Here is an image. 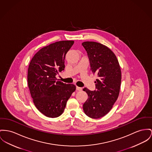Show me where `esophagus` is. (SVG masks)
<instances>
[{
    "label": "esophagus",
    "instance_id": "obj_1",
    "mask_svg": "<svg viewBox=\"0 0 152 152\" xmlns=\"http://www.w3.org/2000/svg\"><path fill=\"white\" fill-rule=\"evenodd\" d=\"M76 89L77 90V91H81L82 90V88H81V87H78V86H76Z\"/></svg>",
    "mask_w": 152,
    "mask_h": 152
}]
</instances>
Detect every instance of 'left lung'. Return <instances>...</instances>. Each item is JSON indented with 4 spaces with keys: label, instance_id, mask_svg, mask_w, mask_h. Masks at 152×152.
I'll list each match as a JSON object with an SVG mask.
<instances>
[{
    "label": "left lung",
    "instance_id": "obj_1",
    "mask_svg": "<svg viewBox=\"0 0 152 152\" xmlns=\"http://www.w3.org/2000/svg\"><path fill=\"white\" fill-rule=\"evenodd\" d=\"M82 45L88 53L91 70L98 77L95 91L83 89L88 99L83 105V110L88 116L98 119L110 111L118 97L121 67L115 55L107 47L93 41L83 42Z\"/></svg>",
    "mask_w": 152,
    "mask_h": 152
}]
</instances>
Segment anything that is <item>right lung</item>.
I'll list each match as a JSON object with an SVG mask.
<instances>
[{
    "mask_svg": "<svg viewBox=\"0 0 152 152\" xmlns=\"http://www.w3.org/2000/svg\"><path fill=\"white\" fill-rule=\"evenodd\" d=\"M74 41H61L38 51L31 60L28 83L31 96L39 111L49 118H57L75 91L73 84L59 81L56 75L64 70V59Z\"/></svg>",
    "mask_w": 152,
    "mask_h": 152,
    "instance_id": "obj_1",
    "label": "right lung"
}]
</instances>
